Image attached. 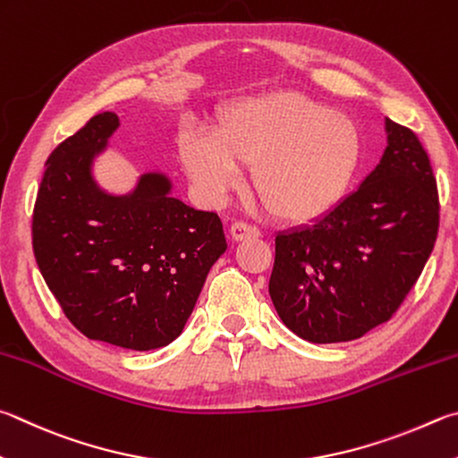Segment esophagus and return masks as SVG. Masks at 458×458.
Wrapping results in <instances>:
<instances>
[{"mask_svg":"<svg viewBox=\"0 0 458 458\" xmlns=\"http://www.w3.org/2000/svg\"><path fill=\"white\" fill-rule=\"evenodd\" d=\"M258 236H260V230L256 226H250V224L234 222L230 226V238L234 240V242H244V240H254Z\"/></svg>","mask_w":458,"mask_h":458,"instance_id":"1","label":"esophagus"}]
</instances>
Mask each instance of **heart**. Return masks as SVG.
Here are the masks:
<instances>
[{
	"instance_id": "b5f03b06",
	"label": "heart",
	"mask_w": 458,
	"mask_h": 458,
	"mask_svg": "<svg viewBox=\"0 0 458 458\" xmlns=\"http://www.w3.org/2000/svg\"><path fill=\"white\" fill-rule=\"evenodd\" d=\"M176 154L206 204H220L252 168L258 200L274 218L304 226L344 200L362 160L352 118L301 91H274L228 106L212 134L184 130Z\"/></svg>"
}]
</instances>
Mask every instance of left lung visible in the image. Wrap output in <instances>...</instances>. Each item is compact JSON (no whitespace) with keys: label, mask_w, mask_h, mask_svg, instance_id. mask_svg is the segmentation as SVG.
Listing matches in <instances>:
<instances>
[{"label":"left lung","mask_w":458,"mask_h":458,"mask_svg":"<svg viewBox=\"0 0 458 458\" xmlns=\"http://www.w3.org/2000/svg\"><path fill=\"white\" fill-rule=\"evenodd\" d=\"M385 130V154L359 190L312 226L276 234L268 293L280 320L309 343H348L386 322L435 246L428 156L409 128L386 118Z\"/></svg>","instance_id":"left-lung-1"}]
</instances>
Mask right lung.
<instances>
[{
  "label": "right lung",
  "mask_w": 458,
  "mask_h": 458,
  "mask_svg": "<svg viewBox=\"0 0 458 458\" xmlns=\"http://www.w3.org/2000/svg\"><path fill=\"white\" fill-rule=\"evenodd\" d=\"M118 126V114H98L47 157L33 208V254L81 335L154 351L182 335L228 244L218 214L174 198L165 172L140 174L126 194L98 184L96 157Z\"/></svg>",
  "instance_id": "right-lung-1"
}]
</instances>
